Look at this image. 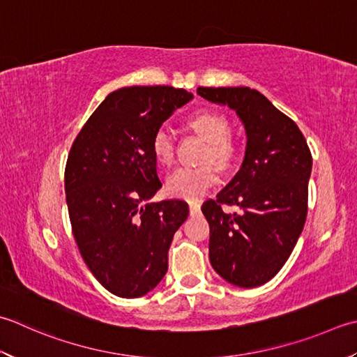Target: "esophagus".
Masks as SVG:
<instances>
[{
    "label": "esophagus",
    "mask_w": 357,
    "mask_h": 357,
    "mask_svg": "<svg viewBox=\"0 0 357 357\" xmlns=\"http://www.w3.org/2000/svg\"><path fill=\"white\" fill-rule=\"evenodd\" d=\"M188 211H190V215H197V213H199L201 207H199L198 202H190V207H188Z\"/></svg>",
    "instance_id": "obj_1"
}]
</instances>
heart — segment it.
<instances>
[{"mask_svg": "<svg viewBox=\"0 0 357 357\" xmlns=\"http://www.w3.org/2000/svg\"><path fill=\"white\" fill-rule=\"evenodd\" d=\"M187 127L197 131L207 141L204 160L227 167L238 155V141L230 132L229 119L218 111H198L187 119ZM150 149L158 162L170 165L174 159V139L169 130L158 128L153 132ZM218 181V172L212 164L199 167H181L167 179V192L172 197L198 201Z\"/></svg>", "mask_w": 357, "mask_h": 357, "instance_id": "b5f03b06", "label": "heart"}]
</instances>
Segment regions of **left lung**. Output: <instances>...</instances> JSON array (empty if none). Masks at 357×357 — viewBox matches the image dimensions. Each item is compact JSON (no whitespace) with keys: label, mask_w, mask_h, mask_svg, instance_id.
Masks as SVG:
<instances>
[{"label":"left lung","mask_w":357,"mask_h":357,"mask_svg":"<svg viewBox=\"0 0 357 357\" xmlns=\"http://www.w3.org/2000/svg\"><path fill=\"white\" fill-rule=\"evenodd\" d=\"M204 99L229 105L241 117L248 145L234 179L202 204L211 226L208 257L218 274L241 288L264 284L288 260L308 213L312 156L291 117L257 89L206 88ZM225 205L238 213H225Z\"/></svg>","instance_id":"obj_1"}]
</instances>
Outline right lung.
I'll list each match as a JSON object with an SVG mask.
<instances>
[{"mask_svg":"<svg viewBox=\"0 0 357 357\" xmlns=\"http://www.w3.org/2000/svg\"><path fill=\"white\" fill-rule=\"evenodd\" d=\"M192 99L172 86L117 89L89 116L68 155L74 240L93 275L117 297L146 294L169 269L170 244L188 206L181 199L146 202L162 187L150 141Z\"/></svg>","mask_w":357,"mask_h":357,"instance_id":"obj_1","label":"right lung"}]
</instances>
